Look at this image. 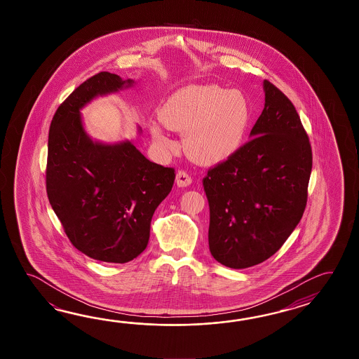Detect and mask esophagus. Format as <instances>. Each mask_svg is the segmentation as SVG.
<instances>
[{
	"label": "esophagus",
	"instance_id": "esophagus-1",
	"mask_svg": "<svg viewBox=\"0 0 359 359\" xmlns=\"http://www.w3.org/2000/svg\"><path fill=\"white\" fill-rule=\"evenodd\" d=\"M192 182L190 175L184 170H178L176 176V183L178 187H187Z\"/></svg>",
	"mask_w": 359,
	"mask_h": 359
}]
</instances>
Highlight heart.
Instances as JSON below:
<instances>
[{"label":"heart","instance_id":"obj_1","mask_svg":"<svg viewBox=\"0 0 359 359\" xmlns=\"http://www.w3.org/2000/svg\"><path fill=\"white\" fill-rule=\"evenodd\" d=\"M159 116L169 130L183 132V149L194 161L214 164L241 149L252 122V107L241 91L198 84L173 93ZM150 132L161 149H173L175 142L158 123L150 124Z\"/></svg>","mask_w":359,"mask_h":359}]
</instances>
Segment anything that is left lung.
<instances>
[{"label":"left lung","instance_id":"1","mask_svg":"<svg viewBox=\"0 0 359 359\" xmlns=\"http://www.w3.org/2000/svg\"><path fill=\"white\" fill-rule=\"evenodd\" d=\"M250 138L208 170L203 186L210 210L209 249L233 269L272 257L304 213L312 147L290 100L269 81Z\"/></svg>","mask_w":359,"mask_h":359}]
</instances>
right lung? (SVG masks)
Here are the masks:
<instances>
[{
  "label": "right lung",
  "mask_w": 359,
  "mask_h": 359,
  "mask_svg": "<svg viewBox=\"0 0 359 359\" xmlns=\"http://www.w3.org/2000/svg\"><path fill=\"white\" fill-rule=\"evenodd\" d=\"M133 81L101 72L57 107L48 133L46 191L70 243L92 259L127 263L144 252L154 212L175 183V169L146 159L130 141L93 142L79 110Z\"/></svg>",
  "instance_id": "right-lung-1"
}]
</instances>
